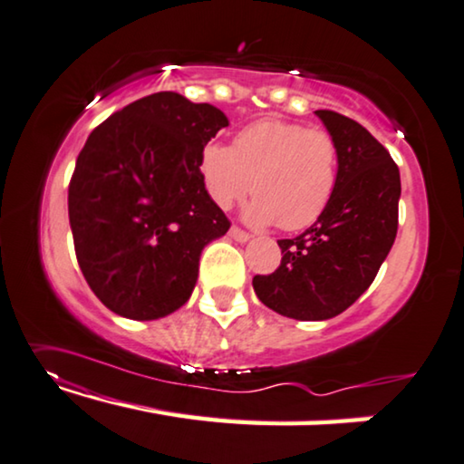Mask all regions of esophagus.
<instances>
[{
  "label": "esophagus",
  "mask_w": 464,
  "mask_h": 464,
  "mask_svg": "<svg viewBox=\"0 0 464 464\" xmlns=\"http://www.w3.org/2000/svg\"><path fill=\"white\" fill-rule=\"evenodd\" d=\"M229 235H231V239L239 241V244H246V241H250V239H252V235H250V233L241 231V229H237V227H231Z\"/></svg>",
  "instance_id": "1"
}]
</instances>
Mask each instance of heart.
I'll return each mask as SVG.
<instances>
[{
    "label": "heart",
    "instance_id": "obj_1",
    "mask_svg": "<svg viewBox=\"0 0 464 464\" xmlns=\"http://www.w3.org/2000/svg\"><path fill=\"white\" fill-rule=\"evenodd\" d=\"M340 154L327 130L300 122L262 119L235 137V148L212 141L202 150L199 172L214 204L229 210L252 189L246 210L254 225L298 231L319 220L337 188Z\"/></svg>",
    "mask_w": 464,
    "mask_h": 464
}]
</instances>
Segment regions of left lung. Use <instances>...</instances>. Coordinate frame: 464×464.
Returning <instances> with one entry per match:
<instances>
[{
    "mask_svg": "<svg viewBox=\"0 0 464 464\" xmlns=\"http://www.w3.org/2000/svg\"><path fill=\"white\" fill-rule=\"evenodd\" d=\"M337 143L334 198L319 220L294 239H279L281 265L256 275L258 300L295 321H327L369 289L398 231L400 170L362 124L316 110Z\"/></svg>",
    "mask_w": 464,
    "mask_h": 464,
    "instance_id": "1",
    "label": "left lung"
}]
</instances>
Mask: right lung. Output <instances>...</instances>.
Returning <instances> with one entry per match:
<instances>
[{
	"instance_id": "right-lung-1",
	"label": "right lung",
	"mask_w": 464,
	"mask_h": 464,
	"mask_svg": "<svg viewBox=\"0 0 464 464\" xmlns=\"http://www.w3.org/2000/svg\"><path fill=\"white\" fill-rule=\"evenodd\" d=\"M225 127L223 110L160 92L89 135L68 218L81 271L112 313L156 321L189 300L202 250L231 227L199 172L202 150Z\"/></svg>"
}]
</instances>
